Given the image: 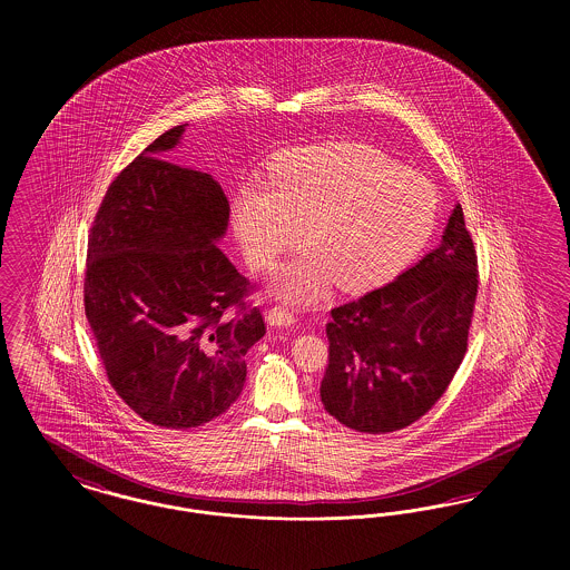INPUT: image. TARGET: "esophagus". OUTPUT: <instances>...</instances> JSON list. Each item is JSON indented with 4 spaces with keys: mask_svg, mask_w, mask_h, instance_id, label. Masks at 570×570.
<instances>
[{
    "mask_svg": "<svg viewBox=\"0 0 570 570\" xmlns=\"http://www.w3.org/2000/svg\"><path fill=\"white\" fill-rule=\"evenodd\" d=\"M265 318H267V323L272 326H293L297 323L295 314L291 309L282 307V305H275L272 309H267Z\"/></svg>",
    "mask_w": 570,
    "mask_h": 570,
    "instance_id": "1",
    "label": "esophagus"
}]
</instances>
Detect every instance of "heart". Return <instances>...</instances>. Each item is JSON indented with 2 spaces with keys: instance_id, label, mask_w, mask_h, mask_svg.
Wrapping results in <instances>:
<instances>
[{
  "instance_id": "b5f03b06",
  "label": "heart",
  "mask_w": 570,
  "mask_h": 570,
  "mask_svg": "<svg viewBox=\"0 0 570 570\" xmlns=\"http://www.w3.org/2000/svg\"><path fill=\"white\" fill-rule=\"evenodd\" d=\"M230 212L245 261L256 269L297 244L305 222L309 244L269 286L307 303L333 279L361 291L402 272L434 235L438 191L425 175L372 145L328 142L284 156L273 181L242 184Z\"/></svg>"
}]
</instances>
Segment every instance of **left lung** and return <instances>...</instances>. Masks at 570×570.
<instances>
[{"instance_id": "8db88e82", "label": "left lung", "mask_w": 570, "mask_h": 570, "mask_svg": "<svg viewBox=\"0 0 570 570\" xmlns=\"http://www.w3.org/2000/svg\"><path fill=\"white\" fill-rule=\"evenodd\" d=\"M476 288V252L458 203L435 249L386 286L331 309L326 412L363 434L421 419L460 367Z\"/></svg>"}]
</instances>
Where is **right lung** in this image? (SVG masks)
Segmentation results:
<instances>
[{"label": "right lung", "mask_w": 570, "mask_h": 570, "mask_svg": "<svg viewBox=\"0 0 570 570\" xmlns=\"http://www.w3.org/2000/svg\"><path fill=\"white\" fill-rule=\"evenodd\" d=\"M188 124L158 136L110 184L87 244L85 314L117 395L140 419L190 430L244 391L265 335L249 282L217 247L230 207L207 173L168 163Z\"/></svg>", "instance_id": "right-lung-1"}]
</instances>
